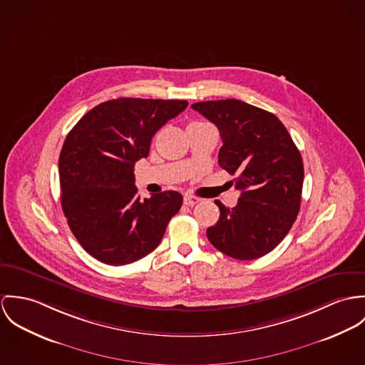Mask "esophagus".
<instances>
[{"label": "esophagus", "mask_w": 365, "mask_h": 365, "mask_svg": "<svg viewBox=\"0 0 365 365\" xmlns=\"http://www.w3.org/2000/svg\"><path fill=\"white\" fill-rule=\"evenodd\" d=\"M200 202L197 197H195V196H192V195H185V197H183V202L186 204V205H189V207H192V205H195V204H197V202Z\"/></svg>", "instance_id": "esophagus-1"}]
</instances>
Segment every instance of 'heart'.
I'll use <instances>...</instances> for the list:
<instances>
[{"label": "heart", "mask_w": 365, "mask_h": 365, "mask_svg": "<svg viewBox=\"0 0 365 365\" xmlns=\"http://www.w3.org/2000/svg\"><path fill=\"white\" fill-rule=\"evenodd\" d=\"M192 124H200V123H192Z\"/></svg>", "instance_id": "heart-1"}]
</instances>
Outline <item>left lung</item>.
Listing matches in <instances>:
<instances>
[{"label": "left lung", "instance_id": "left-lung-1", "mask_svg": "<svg viewBox=\"0 0 365 365\" xmlns=\"http://www.w3.org/2000/svg\"><path fill=\"white\" fill-rule=\"evenodd\" d=\"M192 108L218 127V163L237 176L235 189L241 190L232 208L215 202L220 218L207 228V238L230 257H262L283 241L298 215L301 154L283 123L267 110L237 99L197 102Z\"/></svg>", "mask_w": 365, "mask_h": 365}]
</instances>
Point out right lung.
Returning <instances> with one entry per match:
<instances>
[{
	"label": "right lung",
	"instance_id": "add662e5",
	"mask_svg": "<svg viewBox=\"0 0 365 365\" xmlns=\"http://www.w3.org/2000/svg\"><path fill=\"white\" fill-rule=\"evenodd\" d=\"M187 101L119 98L99 103L68 133L58 160L61 207L82 247L96 260L123 266L151 253L180 193L140 200L134 163L147 158L154 134Z\"/></svg>",
	"mask_w": 365,
	"mask_h": 365
}]
</instances>
